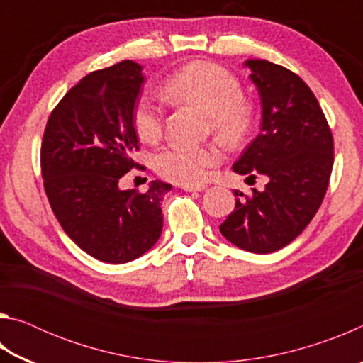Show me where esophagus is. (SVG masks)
I'll list each match as a JSON object with an SVG mask.
<instances>
[{"label": "esophagus", "instance_id": "34e87169", "mask_svg": "<svg viewBox=\"0 0 363 363\" xmlns=\"http://www.w3.org/2000/svg\"><path fill=\"white\" fill-rule=\"evenodd\" d=\"M181 189L186 190V192H201V190L206 189V186L205 184H182Z\"/></svg>", "mask_w": 363, "mask_h": 363}]
</instances>
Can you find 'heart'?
Returning a JSON list of instances; mask_svg holds the SVG:
<instances>
[{
  "label": "heart",
  "mask_w": 363,
  "mask_h": 363,
  "mask_svg": "<svg viewBox=\"0 0 363 363\" xmlns=\"http://www.w3.org/2000/svg\"><path fill=\"white\" fill-rule=\"evenodd\" d=\"M164 93L174 102L190 104L208 113L213 133L227 144H238L251 130L253 112L245 102L238 79L220 67L192 62L176 70L164 83ZM133 126L139 139L155 143L162 134L163 108L149 94L139 96L133 108ZM220 162L214 145L171 144L155 157V169L164 179L196 184Z\"/></svg>",
  "instance_id": "heart-1"
}]
</instances>
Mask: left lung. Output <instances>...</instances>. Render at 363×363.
<instances>
[{"label":"left lung","mask_w":363,"mask_h":363,"mask_svg":"<svg viewBox=\"0 0 363 363\" xmlns=\"http://www.w3.org/2000/svg\"><path fill=\"white\" fill-rule=\"evenodd\" d=\"M243 65L259 94L261 126L232 171L266 176L267 184L262 192L253 189L251 199L235 190V210L219 230L235 247L267 255L291 243L322 205L333 138L315 96L298 75L266 59Z\"/></svg>","instance_id":"8db88e82"}]
</instances>
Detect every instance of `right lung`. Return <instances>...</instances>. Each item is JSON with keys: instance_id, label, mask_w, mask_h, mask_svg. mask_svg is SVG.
<instances>
[{"instance_id": "obj_1", "label": "right lung", "mask_w": 363, "mask_h": 363, "mask_svg": "<svg viewBox=\"0 0 363 363\" xmlns=\"http://www.w3.org/2000/svg\"><path fill=\"white\" fill-rule=\"evenodd\" d=\"M144 67L123 60L86 75L49 116L41 173L54 214L67 235L108 264L138 259L158 242L162 201L173 186L152 181L145 194L120 189L134 164L133 108Z\"/></svg>"}]
</instances>
